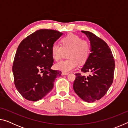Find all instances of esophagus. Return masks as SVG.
I'll return each mask as SVG.
<instances>
[{
    "label": "esophagus",
    "instance_id": "34e87169",
    "mask_svg": "<svg viewBox=\"0 0 128 128\" xmlns=\"http://www.w3.org/2000/svg\"><path fill=\"white\" fill-rule=\"evenodd\" d=\"M69 74V72H62V76H64V75H67V74Z\"/></svg>",
    "mask_w": 128,
    "mask_h": 128
}]
</instances>
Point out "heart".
Wrapping results in <instances>:
<instances>
[{"instance_id": "b5f03b06", "label": "heart", "mask_w": 128, "mask_h": 128, "mask_svg": "<svg viewBox=\"0 0 128 128\" xmlns=\"http://www.w3.org/2000/svg\"><path fill=\"white\" fill-rule=\"evenodd\" d=\"M62 45L54 43L51 47L54 59L59 60L68 52L66 60L57 62L56 69L69 72L77 66L78 62L84 64L87 61L91 53V44L87 40L82 39L75 34H69L62 39Z\"/></svg>"}]
</instances>
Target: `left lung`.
<instances>
[{
    "label": "left lung",
    "instance_id": "8db88e82",
    "mask_svg": "<svg viewBox=\"0 0 128 128\" xmlns=\"http://www.w3.org/2000/svg\"><path fill=\"white\" fill-rule=\"evenodd\" d=\"M90 41L92 50L82 73H91L88 76L76 73L73 89L82 100L94 102L107 93L114 80L115 62L112 51L104 41L92 32L81 31Z\"/></svg>",
    "mask_w": 128,
    "mask_h": 128
}]
</instances>
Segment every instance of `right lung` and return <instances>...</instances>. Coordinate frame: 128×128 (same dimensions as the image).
<instances>
[{
  "mask_svg": "<svg viewBox=\"0 0 128 128\" xmlns=\"http://www.w3.org/2000/svg\"><path fill=\"white\" fill-rule=\"evenodd\" d=\"M62 34L57 30L40 29L19 44L12 71L17 90L27 100L42 99L53 88L55 80L61 76V71L51 69L54 62L51 47Z\"/></svg>",
  "mask_w": 128,
  "mask_h": 128,
  "instance_id": "add662e5",
  "label": "right lung"
}]
</instances>
